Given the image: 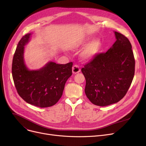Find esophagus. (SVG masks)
Segmentation results:
<instances>
[{
	"mask_svg": "<svg viewBox=\"0 0 146 146\" xmlns=\"http://www.w3.org/2000/svg\"><path fill=\"white\" fill-rule=\"evenodd\" d=\"M80 72V68L79 66L78 65H74L72 67V72L74 74L79 73Z\"/></svg>",
	"mask_w": 146,
	"mask_h": 146,
	"instance_id": "34e87169",
	"label": "esophagus"
}]
</instances>
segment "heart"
Here are the masks:
<instances>
[{
    "mask_svg": "<svg viewBox=\"0 0 146 146\" xmlns=\"http://www.w3.org/2000/svg\"><path fill=\"white\" fill-rule=\"evenodd\" d=\"M86 44V40L85 38H80L79 40L76 41L72 45V48L77 49ZM101 46V41L98 39L94 40L88 43L84 48L82 56L85 60L92 59L99 52Z\"/></svg>",
    "mask_w": 146,
    "mask_h": 146,
    "instance_id": "obj_1",
    "label": "heart"
}]
</instances>
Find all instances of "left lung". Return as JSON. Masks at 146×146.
<instances>
[{"label": "left lung", "instance_id": "obj_1", "mask_svg": "<svg viewBox=\"0 0 146 146\" xmlns=\"http://www.w3.org/2000/svg\"><path fill=\"white\" fill-rule=\"evenodd\" d=\"M116 41L106 52L98 53L82 68L85 92L93 104L105 106L119 102L131 86L135 59L132 46L124 35L115 32Z\"/></svg>", "mask_w": 146, "mask_h": 146}]
</instances>
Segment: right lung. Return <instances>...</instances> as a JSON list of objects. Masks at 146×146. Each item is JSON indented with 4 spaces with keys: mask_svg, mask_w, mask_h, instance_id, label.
<instances>
[{
    "mask_svg": "<svg viewBox=\"0 0 146 146\" xmlns=\"http://www.w3.org/2000/svg\"><path fill=\"white\" fill-rule=\"evenodd\" d=\"M31 34L23 36L15 52L12 77L19 95L27 103L40 108L55 105L63 95L64 85L72 74L73 63L49 62L38 70H29L24 60V45Z\"/></svg>",
    "mask_w": 146,
    "mask_h": 146,
    "instance_id": "1",
    "label": "right lung"
}]
</instances>
